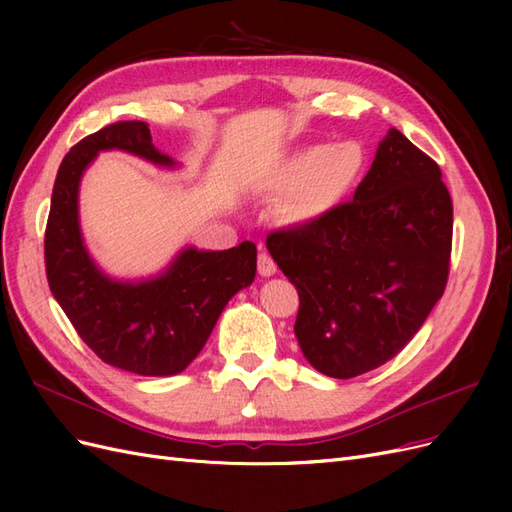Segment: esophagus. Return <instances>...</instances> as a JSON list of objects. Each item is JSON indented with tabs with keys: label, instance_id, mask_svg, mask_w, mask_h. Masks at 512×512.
Instances as JSON below:
<instances>
[{
	"label": "esophagus",
	"instance_id": "esophagus-1",
	"mask_svg": "<svg viewBox=\"0 0 512 512\" xmlns=\"http://www.w3.org/2000/svg\"><path fill=\"white\" fill-rule=\"evenodd\" d=\"M275 271H277V265H275V260L271 258V254L265 252V250H260V254H258V273L262 277H271Z\"/></svg>",
	"mask_w": 512,
	"mask_h": 512
}]
</instances>
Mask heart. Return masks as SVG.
<instances>
[{
	"label": "heart",
	"mask_w": 512,
	"mask_h": 512,
	"mask_svg": "<svg viewBox=\"0 0 512 512\" xmlns=\"http://www.w3.org/2000/svg\"><path fill=\"white\" fill-rule=\"evenodd\" d=\"M365 166L361 145L352 141L301 149L282 170V183L299 194L288 205L290 222H312L333 209L359 179Z\"/></svg>",
	"instance_id": "obj_1"
}]
</instances>
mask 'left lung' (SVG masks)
Wrapping results in <instances>:
<instances>
[{"instance_id": "1", "label": "left lung", "mask_w": 512, "mask_h": 512, "mask_svg": "<svg viewBox=\"0 0 512 512\" xmlns=\"http://www.w3.org/2000/svg\"><path fill=\"white\" fill-rule=\"evenodd\" d=\"M267 247L299 292L305 359L356 378L404 350L444 294L453 200L440 166L393 128L352 200L271 230Z\"/></svg>"}]
</instances>
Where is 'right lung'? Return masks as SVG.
<instances>
[{
	"label": "right lung",
	"instance_id": "obj_1",
	"mask_svg": "<svg viewBox=\"0 0 512 512\" xmlns=\"http://www.w3.org/2000/svg\"><path fill=\"white\" fill-rule=\"evenodd\" d=\"M104 149H123L173 166L151 143L145 121H117L76 143L59 166L44 230V265L53 297L83 342L108 365L138 376H173L203 350L232 294L256 277V245L224 252L183 250L168 271L128 284L89 258L79 228V183Z\"/></svg>",
	"mask_w": 512,
	"mask_h": 512
}]
</instances>
